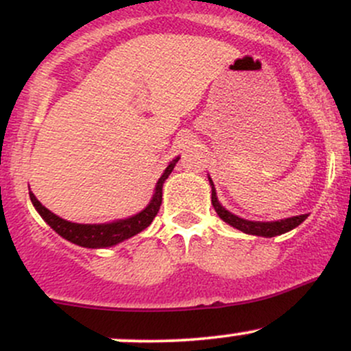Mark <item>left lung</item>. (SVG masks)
Segmentation results:
<instances>
[{
	"instance_id": "obj_1",
	"label": "left lung",
	"mask_w": 351,
	"mask_h": 351,
	"mask_svg": "<svg viewBox=\"0 0 351 351\" xmlns=\"http://www.w3.org/2000/svg\"><path fill=\"white\" fill-rule=\"evenodd\" d=\"M209 183H211V203L215 206L217 216L228 223L229 226L239 229V231L245 232V234H252V236H263V237H274V236H280L284 232L292 231L293 228H297L299 224L304 223L307 219L308 215H300V216H292L287 217V219H279V221H269V223H263V221H247L243 219V217L232 215L229 213L223 204L217 201L216 196V189H215V183L213 180L209 178Z\"/></svg>"
}]
</instances>
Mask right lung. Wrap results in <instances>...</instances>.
I'll list each match as a JSON object with an SVG mask.
<instances>
[{
    "mask_svg": "<svg viewBox=\"0 0 351 351\" xmlns=\"http://www.w3.org/2000/svg\"><path fill=\"white\" fill-rule=\"evenodd\" d=\"M180 158H175L170 165L167 167V170L163 171V175L160 176V180L156 181L155 193H153V198L148 206L143 211L136 213L135 216L127 217V219H119L112 221V223H104V224H77L71 223V221L62 219V217L56 216L54 213H51L46 206H43L39 203L38 198L29 191V198L33 201V206L36 211L41 215V217L46 221L49 226L58 232L59 236H62L64 239L71 241V243L82 245V247L88 249H104L115 245L122 241L128 239V237L138 234L145 228H148L152 224V221L155 219L156 213H158L160 204H162V188L165 180L170 176V173L175 168V165L178 163Z\"/></svg>",
    "mask_w": 351,
    "mask_h": 351,
    "instance_id": "right-lung-1",
    "label": "right lung"
}]
</instances>
